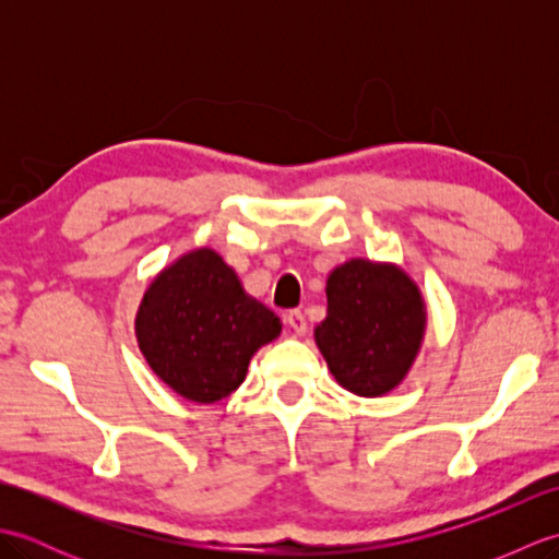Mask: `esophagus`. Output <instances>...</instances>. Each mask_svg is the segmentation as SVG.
Returning <instances> with one entry per match:
<instances>
[{"instance_id": "34e87169", "label": "esophagus", "mask_w": 559, "mask_h": 559, "mask_svg": "<svg viewBox=\"0 0 559 559\" xmlns=\"http://www.w3.org/2000/svg\"><path fill=\"white\" fill-rule=\"evenodd\" d=\"M286 326L290 331H295V334H298V336L307 334V319H305V314L300 310H293V312L286 314Z\"/></svg>"}]
</instances>
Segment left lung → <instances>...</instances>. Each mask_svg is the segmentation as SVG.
<instances>
[{"instance_id":"1","label":"left lung","mask_w":559,"mask_h":559,"mask_svg":"<svg viewBox=\"0 0 559 559\" xmlns=\"http://www.w3.org/2000/svg\"><path fill=\"white\" fill-rule=\"evenodd\" d=\"M427 329L425 298L391 261L355 257L326 278V319L314 343L336 382L355 396L394 391L418 358Z\"/></svg>"}]
</instances>
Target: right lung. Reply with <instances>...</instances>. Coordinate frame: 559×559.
<instances>
[{"label":"right lung","mask_w":559,"mask_h":559,"mask_svg":"<svg viewBox=\"0 0 559 559\" xmlns=\"http://www.w3.org/2000/svg\"><path fill=\"white\" fill-rule=\"evenodd\" d=\"M281 319L249 298L211 247L177 257L139 302V350L160 382L194 403H216L245 382L252 355L281 336Z\"/></svg>","instance_id":"right-lung-1"}]
</instances>
